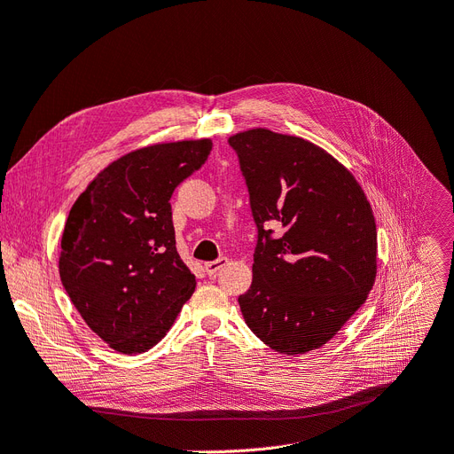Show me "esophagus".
Here are the masks:
<instances>
[{"mask_svg": "<svg viewBox=\"0 0 454 454\" xmlns=\"http://www.w3.org/2000/svg\"><path fill=\"white\" fill-rule=\"evenodd\" d=\"M228 263V258H218V260H213V262H207L206 263V273L209 277H215L218 271L223 270V267Z\"/></svg>", "mask_w": 454, "mask_h": 454, "instance_id": "1", "label": "esophagus"}]
</instances>
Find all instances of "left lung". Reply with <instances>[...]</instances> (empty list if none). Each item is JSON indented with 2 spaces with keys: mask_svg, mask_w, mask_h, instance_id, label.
Returning <instances> with one entry per match:
<instances>
[{
  "mask_svg": "<svg viewBox=\"0 0 454 454\" xmlns=\"http://www.w3.org/2000/svg\"><path fill=\"white\" fill-rule=\"evenodd\" d=\"M228 144L258 228L253 284L238 299L245 322L278 354L322 348L374 286L372 207L351 172L303 138L253 129Z\"/></svg>",
  "mask_w": 454,
  "mask_h": 454,
  "instance_id": "left-lung-1",
  "label": "left lung"
}]
</instances>
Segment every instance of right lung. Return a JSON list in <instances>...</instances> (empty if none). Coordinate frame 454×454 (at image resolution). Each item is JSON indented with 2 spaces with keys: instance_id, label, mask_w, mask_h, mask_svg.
Segmentation results:
<instances>
[{
  "instance_id": "right-lung-1",
  "label": "right lung",
  "mask_w": 454,
  "mask_h": 454,
  "mask_svg": "<svg viewBox=\"0 0 454 454\" xmlns=\"http://www.w3.org/2000/svg\"><path fill=\"white\" fill-rule=\"evenodd\" d=\"M211 147L206 138L132 151L88 184L67 218L63 288L83 322L115 351L130 356L153 348L196 288L176 248L170 198Z\"/></svg>"
}]
</instances>
